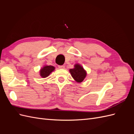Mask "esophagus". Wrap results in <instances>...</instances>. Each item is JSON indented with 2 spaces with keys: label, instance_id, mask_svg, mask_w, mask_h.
Returning a JSON list of instances; mask_svg holds the SVG:
<instances>
[{
  "label": "esophagus",
  "instance_id": "1",
  "mask_svg": "<svg viewBox=\"0 0 134 134\" xmlns=\"http://www.w3.org/2000/svg\"><path fill=\"white\" fill-rule=\"evenodd\" d=\"M59 69H64L65 68V66H64V65H59Z\"/></svg>",
  "mask_w": 134,
  "mask_h": 134
}]
</instances>
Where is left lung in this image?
Instances as JSON below:
<instances>
[{
    "mask_svg": "<svg viewBox=\"0 0 134 134\" xmlns=\"http://www.w3.org/2000/svg\"><path fill=\"white\" fill-rule=\"evenodd\" d=\"M69 71L72 78L78 83L82 82L86 77L87 72L79 64H76L73 69H70Z\"/></svg>",
    "mask_w": 134,
    "mask_h": 134,
    "instance_id": "1",
    "label": "left lung"
}]
</instances>
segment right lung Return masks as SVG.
I'll use <instances>...</instances> for the list:
<instances>
[{
  "label": "right lung",
  "mask_w": 134,
  "mask_h": 134,
  "mask_svg": "<svg viewBox=\"0 0 134 134\" xmlns=\"http://www.w3.org/2000/svg\"><path fill=\"white\" fill-rule=\"evenodd\" d=\"M55 67L51 65H44L40 71V74L42 78H46L55 70Z\"/></svg>",
  "instance_id": "add662e5"
}]
</instances>
